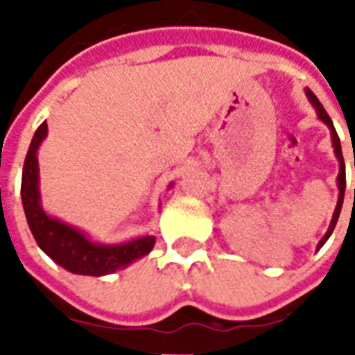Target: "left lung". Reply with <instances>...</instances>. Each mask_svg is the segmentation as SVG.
<instances>
[{"instance_id":"obj_1","label":"left lung","mask_w":355,"mask_h":355,"mask_svg":"<svg viewBox=\"0 0 355 355\" xmlns=\"http://www.w3.org/2000/svg\"><path fill=\"white\" fill-rule=\"evenodd\" d=\"M306 94H308V101L312 102V106L315 108L318 112V117H320L323 123L327 125L329 129H331V139H333V148H335V154H336V159H338V165H340V169H338V177H336V184H338V201H336V209L335 213H333V220L329 224V230L327 234L321 238V241L318 243V249L325 245V241L329 239V236L333 234L336 226V220H338V215H340V209H343V201H344V190H346V167H344V157H343V148H340V139H338V135L335 131V125L331 121V117L329 114L325 112V108L321 106V102L318 101V96L310 91V89H306ZM354 167H355V159H354ZM354 196H355V190H354Z\"/></svg>"}]
</instances>
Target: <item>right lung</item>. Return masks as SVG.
<instances>
[{
    "mask_svg": "<svg viewBox=\"0 0 355 355\" xmlns=\"http://www.w3.org/2000/svg\"><path fill=\"white\" fill-rule=\"evenodd\" d=\"M45 137H47V121H43L37 127L34 139L30 142L24 169H22V186H20L28 226L43 253L72 274L96 275V277L114 274L119 268L129 266L131 262L146 257L154 249V236H142L119 245L94 243L83 232L43 211L42 198H40L37 148Z\"/></svg>",
    "mask_w": 355,
    "mask_h": 355,
    "instance_id": "1",
    "label": "right lung"
}]
</instances>
